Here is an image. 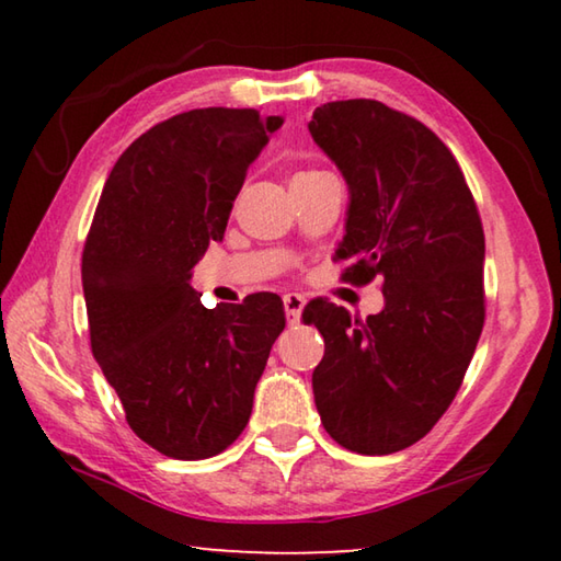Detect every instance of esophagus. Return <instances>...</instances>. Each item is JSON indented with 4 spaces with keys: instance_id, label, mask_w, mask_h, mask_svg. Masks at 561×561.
Returning <instances> with one entry per match:
<instances>
[{
    "instance_id": "34e87169",
    "label": "esophagus",
    "mask_w": 561,
    "mask_h": 561,
    "mask_svg": "<svg viewBox=\"0 0 561 561\" xmlns=\"http://www.w3.org/2000/svg\"><path fill=\"white\" fill-rule=\"evenodd\" d=\"M301 309H304V297H301V294H297V291L284 294V311H287V321H289L291 327L299 324Z\"/></svg>"
}]
</instances>
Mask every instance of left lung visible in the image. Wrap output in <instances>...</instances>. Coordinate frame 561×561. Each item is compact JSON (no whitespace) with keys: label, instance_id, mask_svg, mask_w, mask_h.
I'll use <instances>...</instances> for the list:
<instances>
[{"label":"left lung","instance_id":"obj_1","mask_svg":"<svg viewBox=\"0 0 561 561\" xmlns=\"http://www.w3.org/2000/svg\"><path fill=\"white\" fill-rule=\"evenodd\" d=\"M309 133L348 185L344 279L383 277L386 299L366 321L307 304L304 321L324 336L317 411L346 450L398 453L448 411L485 324L478 205L443 140L381 101L324 103Z\"/></svg>","mask_w":561,"mask_h":561}]
</instances>
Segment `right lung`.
Segmentation results:
<instances>
[{
  "instance_id": "obj_1",
  "label": "right lung",
  "mask_w": 561,
  "mask_h": 561,
  "mask_svg": "<svg viewBox=\"0 0 561 561\" xmlns=\"http://www.w3.org/2000/svg\"><path fill=\"white\" fill-rule=\"evenodd\" d=\"M282 123L254 108L178 113L133 140L103 185L81 260L91 351L130 431L168 458H213L240 438L284 329L277 294L205 309L190 287Z\"/></svg>"
}]
</instances>
